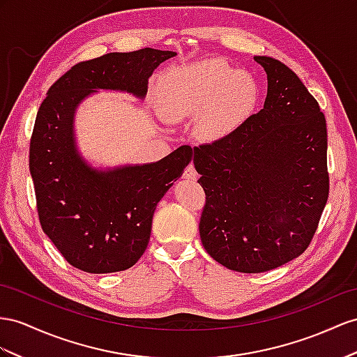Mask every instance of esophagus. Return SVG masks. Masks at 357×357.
Instances as JSON below:
<instances>
[{
	"label": "esophagus",
	"instance_id": "1",
	"mask_svg": "<svg viewBox=\"0 0 357 357\" xmlns=\"http://www.w3.org/2000/svg\"><path fill=\"white\" fill-rule=\"evenodd\" d=\"M184 179H187V181H196L197 179V172H196L193 164H190V166L184 170Z\"/></svg>",
	"mask_w": 357,
	"mask_h": 357
}]
</instances>
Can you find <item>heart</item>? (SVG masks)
<instances>
[{"label":"heart","instance_id":"heart-1","mask_svg":"<svg viewBox=\"0 0 357 357\" xmlns=\"http://www.w3.org/2000/svg\"><path fill=\"white\" fill-rule=\"evenodd\" d=\"M257 100L258 86L250 74L211 60L172 72L161 84L158 108L172 123L195 117L199 139L217 142L252 113Z\"/></svg>","mask_w":357,"mask_h":357}]
</instances>
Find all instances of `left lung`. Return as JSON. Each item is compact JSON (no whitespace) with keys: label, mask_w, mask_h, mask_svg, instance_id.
<instances>
[{"label":"left lung","mask_w":357,"mask_h":357,"mask_svg":"<svg viewBox=\"0 0 357 357\" xmlns=\"http://www.w3.org/2000/svg\"><path fill=\"white\" fill-rule=\"evenodd\" d=\"M267 98L225 139L193 151L206 205L205 250L223 267L262 273L300 257L328 197L327 128L315 98L282 61L255 56Z\"/></svg>","instance_id":"left-lung-1"}]
</instances>
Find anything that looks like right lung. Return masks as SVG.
Returning <instances> with one entry per match:
<instances>
[{"mask_svg": "<svg viewBox=\"0 0 357 357\" xmlns=\"http://www.w3.org/2000/svg\"><path fill=\"white\" fill-rule=\"evenodd\" d=\"M176 52L144 48L78 63L48 90L36 116L30 173L43 232L70 266L93 274L132 267L151 238L157 204L193 158L181 146L160 161L95 167L78 149L75 113L99 90L144 100L149 78Z\"/></svg>", "mask_w": 357, "mask_h": 357, "instance_id": "1", "label": "right lung"}]
</instances>
